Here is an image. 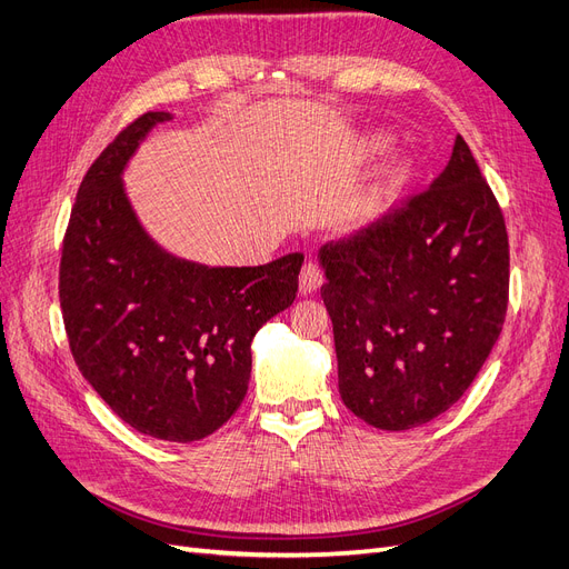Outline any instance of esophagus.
<instances>
[{
	"label": "esophagus",
	"instance_id": "obj_1",
	"mask_svg": "<svg viewBox=\"0 0 569 569\" xmlns=\"http://www.w3.org/2000/svg\"><path fill=\"white\" fill-rule=\"evenodd\" d=\"M322 282H325V274H322V270H320L316 263H306V266L301 268V274H299V291H301L303 297L313 295L316 289L322 287Z\"/></svg>",
	"mask_w": 569,
	"mask_h": 569
}]
</instances>
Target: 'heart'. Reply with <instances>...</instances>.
Returning a JSON list of instances; mask_svg holds the SVG:
<instances>
[{"instance_id":"obj_1","label":"heart","mask_w":569,"mask_h":569,"mask_svg":"<svg viewBox=\"0 0 569 569\" xmlns=\"http://www.w3.org/2000/svg\"><path fill=\"white\" fill-rule=\"evenodd\" d=\"M385 149H387L385 137H372V140L368 142L370 153H380ZM408 176H410L408 163H396L391 170H387V176L380 182H377L363 199H360L358 218L368 220V218L380 216L387 209V203L391 201V197L396 194V189H399L408 180Z\"/></svg>"}]
</instances>
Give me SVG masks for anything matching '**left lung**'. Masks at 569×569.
Wrapping results in <instances>:
<instances>
[{
    "mask_svg": "<svg viewBox=\"0 0 569 569\" xmlns=\"http://www.w3.org/2000/svg\"><path fill=\"white\" fill-rule=\"evenodd\" d=\"M318 256L343 406L389 432L449 410L503 330L510 282L506 220L468 142L429 189Z\"/></svg>",
    "mask_w": 569,
    "mask_h": 569,
    "instance_id": "obj_1",
    "label": "left lung"
}]
</instances>
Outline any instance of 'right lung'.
<instances>
[{
    "label": "right lung",
    "mask_w": 569,
    "mask_h": 569,
    "mask_svg": "<svg viewBox=\"0 0 569 569\" xmlns=\"http://www.w3.org/2000/svg\"><path fill=\"white\" fill-rule=\"evenodd\" d=\"M170 113L147 111L99 153L68 220L59 301L84 380L132 429L199 441L242 406L251 339L297 299L303 253L253 268H209L144 232L120 173Z\"/></svg>",
    "instance_id": "add662e5"
}]
</instances>
